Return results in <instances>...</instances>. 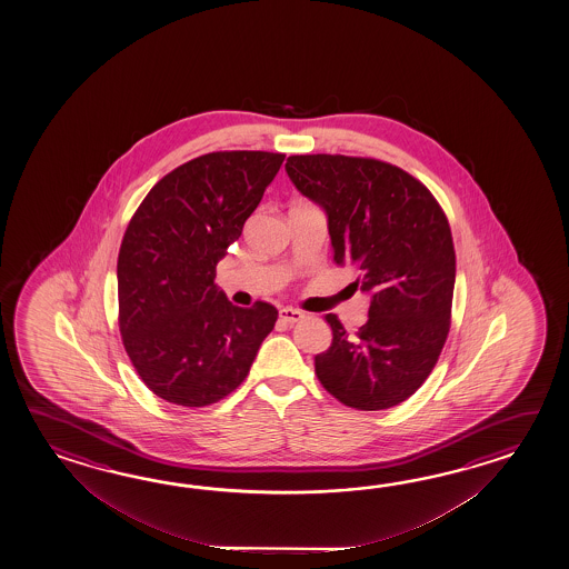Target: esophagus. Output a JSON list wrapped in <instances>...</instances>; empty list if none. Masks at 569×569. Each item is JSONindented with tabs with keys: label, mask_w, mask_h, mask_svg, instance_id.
I'll list each match as a JSON object with an SVG mask.
<instances>
[{
	"label": "esophagus",
	"mask_w": 569,
	"mask_h": 569,
	"mask_svg": "<svg viewBox=\"0 0 569 569\" xmlns=\"http://www.w3.org/2000/svg\"><path fill=\"white\" fill-rule=\"evenodd\" d=\"M302 319H305V313L299 311V309H292V307H284V309H280V321H282V323H287V326L299 323Z\"/></svg>",
	"instance_id": "obj_1"
}]
</instances>
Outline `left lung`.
<instances>
[{
	"label": "left lung",
	"mask_w": 569,
	"mask_h": 569,
	"mask_svg": "<svg viewBox=\"0 0 569 569\" xmlns=\"http://www.w3.org/2000/svg\"><path fill=\"white\" fill-rule=\"evenodd\" d=\"M299 193L321 207L333 262L370 297L368 321L350 336L333 313L329 350L315 375L329 395L360 411H382L415 395L448 339L456 252L448 218L423 182L375 158H287Z\"/></svg>",
	"instance_id": "obj_1"
}]
</instances>
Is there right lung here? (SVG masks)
<instances>
[{
    "label": "right lung",
    "instance_id": "add662e5",
    "mask_svg": "<svg viewBox=\"0 0 569 569\" xmlns=\"http://www.w3.org/2000/svg\"><path fill=\"white\" fill-rule=\"evenodd\" d=\"M284 154L211 152L150 189L121 240L118 301L123 348L160 399L206 407L250 372L279 311L236 307L216 267L242 236Z\"/></svg>",
    "mask_w": 569,
    "mask_h": 569
}]
</instances>
